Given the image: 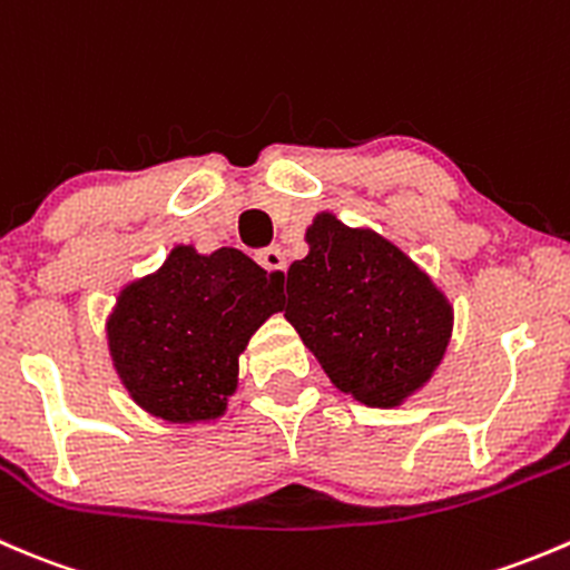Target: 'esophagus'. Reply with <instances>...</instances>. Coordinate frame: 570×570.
<instances>
[{"label": "esophagus", "instance_id": "obj_1", "mask_svg": "<svg viewBox=\"0 0 570 570\" xmlns=\"http://www.w3.org/2000/svg\"><path fill=\"white\" fill-rule=\"evenodd\" d=\"M257 263H261L266 272H274V274H285V252L279 249V246H266V249L257 252Z\"/></svg>", "mask_w": 570, "mask_h": 570}]
</instances>
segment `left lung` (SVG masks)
Here are the masks:
<instances>
[{"label":"left lung","mask_w":570,"mask_h":570,"mask_svg":"<svg viewBox=\"0 0 570 570\" xmlns=\"http://www.w3.org/2000/svg\"><path fill=\"white\" fill-rule=\"evenodd\" d=\"M309 255L287 268L285 318L335 387L368 407H396L446 352L452 307L407 255L371 229L321 213Z\"/></svg>","instance_id":"left-lung-1"}]
</instances>
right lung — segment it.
Here are the masks:
<instances>
[{"mask_svg": "<svg viewBox=\"0 0 570 570\" xmlns=\"http://www.w3.org/2000/svg\"><path fill=\"white\" fill-rule=\"evenodd\" d=\"M283 307V274L238 249L196 255L177 246L160 272L124 287L107 337L135 402L157 419L190 424L224 413L238 354Z\"/></svg>", "mask_w": 570, "mask_h": 570, "instance_id": "add662e5", "label": "right lung"}]
</instances>
